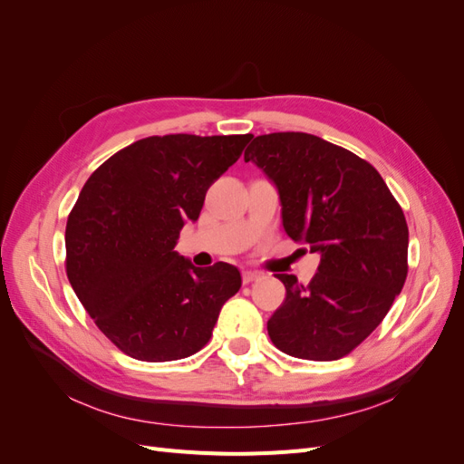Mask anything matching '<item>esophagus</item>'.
Wrapping results in <instances>:
<instances>
[{
  "label": "esophagus",
  "instance_id": "34e87169",
  "mask_svg": "<svg viewBox=\"0 0 464 464\" xmlns=\"http://www.w3.org/2000/svg\"><path fill=\"white\" fill-rule=\"evenodd\" d=\"M261 278V273H257V271H244L242 273V280H244V285H251V283H256V280H259Z\"/></svg>",
  "mask_w": 464,
  "mask_h": 464
}]
</instances>
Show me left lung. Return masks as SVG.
Here are the masks:
<instances>
[{"mask_svg": "<svg viewBox=\"0 0 464 464\" xmlns=\"http://www.w3.org/2000/svg\"><path fill=\"white\" fill-rule=\"evenodd\" d=\"M269 178L294 242L319 254L310 285L286 288L266 321L285 354L329 362L346 356L383 321L409 273V227L375 168L325 139L285 131L256 137L244 154Z\"/></svg>", "mask_w": 464, "mask_h": 464, "instance_id": "8db88e82", "label": "left lung"}]
</instances>
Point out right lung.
Returning <instances> with one entry per match:
<instances>
[{"instance_id":"right-lung-1","label":"right lung","mask_w":464,"mask_h":464,"mask_svg":"<svg viewBox=\"0 0 464 464\" xmlns=\"http://www.w3.org/2000/svg\"><path fill=\"white\" fill-rule=\"evenodd\" d=\"M251 137H147L118 150L82 186L65 227L67 278L121 353L143 362L199 353L220 307L240 290L234 265L201 269L174 247Z\"/></svg>"}]
</instances>
